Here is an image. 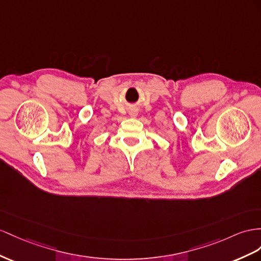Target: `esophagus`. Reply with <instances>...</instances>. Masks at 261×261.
Wrapping results in <instances>:
<instances>
[{"mask_svg":"<svg viewBox=\"0 0 261 261\" xmlns=\"http://www.w3.org/2000/svg\"><path fill=\"white\" fill-rule=\"evenodd\" d=\"M130 116L135 118V117H137V116H138V112H137L136 110H131V111H130Z\"/></svg>","mask_w":261,"mask_h":261,"instance_id":"obj_1","label":"esophagus"}]
</instances>
